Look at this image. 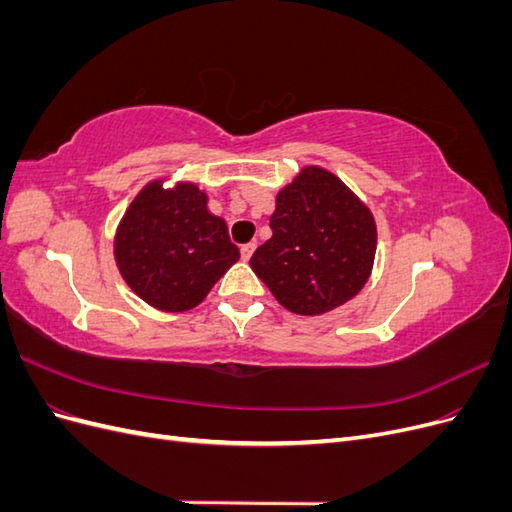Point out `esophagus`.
<instances>
[{
  "mask_svg": "<svg viewBox=\"0 0 512 512\" xmlns=\"http://www.w3.org/2000/svg\"><path fill=\"white\" fill-rule=\"evenodd\" d=\"M254 250H256V243H245V245L241 247V258H243V260H250L252 254H254Z\"/></svg>",
  "mask_w": 512,
  "mask_h": 512,
  "instance_id": "1",
  "label": "esophagus"
}]
</instances>
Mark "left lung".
Returning a JSON list of instances; mask_svg holds the SVG:
<instances>
[{
	"label": "left lung",
	"mask_w": 512,
	"mask_h": 512,
	"mask_svg": "<svg viewBox=\"0 0 512 512\" xmlns=\"http://www.w3.org/2000/svg\"><path fill=\"white\" fill-rule=\"evenodd\" d=\"M271 230L250 267L288 312L322 316L367 284L378 245L374 213L331 170L303 166L277 192Z\"/></svg>",
	"instance_id": "1"
}]
</instances>
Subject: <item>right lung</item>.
I'll use <instances>...</instances> for the list:
<instances>
[{
  "mask_svg": "<svg viewBox=\"0 0 512 512\" xmlns=\"http://www.w3.org/2000/svg\"><path fill=\"white\" fill-rule=\"evenodd\" d=\"M149 181L115 230L113 254L123 280L145 303L181 314L241 258L228 226L207 207L209 196L192 181Z\"/></svg>",
  "mask_w": 512,
  "mask_h": 512,
  "instance_id": "right-lung-1",
  "label": "right lung"
}]
</instances>
